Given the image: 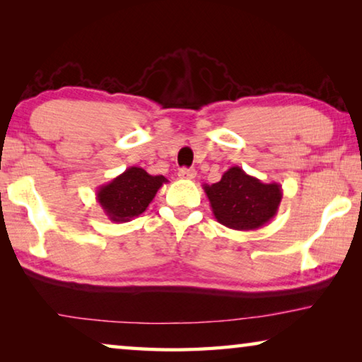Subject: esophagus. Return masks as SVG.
Here are the masks:
<instances>
[{
  "label": "esophagus",
  "instance_id": "obj_1",
  "mask_svg": "<svg viewBox=\"0 0 362 362\" xmlns=\"http://www.w3.org/2000/svg\"><path fill=\"white\" fill-rule=\"evenodd\" d=\"M179 177L183 180H192L196 177V170L192 169V168H182L179 170Z\"/></svg>",
  "mask_w": 362,
  "mask_h": 362
}]
</instances>
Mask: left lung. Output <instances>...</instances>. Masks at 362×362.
<instances>
[{
	"mask_svg": "<svg viewBox=\"0 0 362 362\" xmlns=\"http://www.w3.org/2000/svg\"><path fill=\"white\" fill-rule=\"evenodd\" d=\"M214 217L231 230L249 231L268 223L279 209L283 188L279 183H263L233 166L212 185H203Z\"/></svg>",
	"mask_w": 362,
	"mask_h": 362,
	"instance_id": "left-lung-1",
	"label": "left lung"
}]
</instances>
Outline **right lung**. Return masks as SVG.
Wrapping results in <instances>:
<instances>
[{"mask_svg": "<svg viewBox=\"0 0 362 362\" xmlns=\"http://www.w3.org/2000/svg\"><path fill=\"white\" fill-rule=\"evenodd\" d=\"M166 182V177L150 175L142 168L131 166L112 182L97 188V203L112 222H129L146 211Z\"/></svg>", "mask_w": 362, "mask_h": 362, "instance_id": "1", "label": "right lung"}]
</instances>
